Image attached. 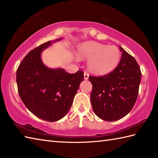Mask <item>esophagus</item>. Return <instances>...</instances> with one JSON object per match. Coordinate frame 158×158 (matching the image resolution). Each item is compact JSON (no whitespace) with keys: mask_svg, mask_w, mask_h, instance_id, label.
Instances as JSON below:
<instances>
[{"mask_svg":"<svg viewBox=\"0 0 158 158\" xmlns=\"http://www.w3.org/2000/svg\"><path fill=\"white\" fill-rule=\"evenodd\" d=\"M88 78H89V75H88V73H86V72H85V73H84V79H85V80H87V79H88Z\"/></svg>","mask_w":158,"mask_h":158,"instance_id":"34e87169","label":"esophagus"}]
</instances>
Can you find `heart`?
<instances>
[{
    "label": "heart",
    "mask_w": 158,
    "mask_h": 158,
    "mask_svg": "<svg viewBox=\"0 0 158 158\" xmlns=\"http://www.w3.org/2000/svg\"><path fill=\"white\" fill-rule=\"evenodd\" d=\"M77 53L79 58L88 60L89 70L98 75L113 71L121 59V52L117 47L95 41L82 43L77 48Z\"/></svg>",
    "instance_id": "obj_1"
}]
</instances>
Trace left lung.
Listing matches in <instances>:
<instances>
[{"mask_svg": "<svg viewBox=\"0 0 158 158\" xmlns=\"http://www.w3.org/2000/svg\"><path fill=\"white\" fill-rule=\"evenodd\" d=\"M122 58L111 73L102 77H89L92 84L90 100L99 118L114 122L130 113L139 94L141 72L135 58L119 46Z\"/></svg>", "mask_w": 158, "mask_h": 158, "instance_id": "1", "label": "left lung"}]
</instances>
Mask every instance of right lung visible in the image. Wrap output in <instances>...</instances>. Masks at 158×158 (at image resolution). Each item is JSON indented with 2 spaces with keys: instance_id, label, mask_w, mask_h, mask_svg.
<instances>
[{
  "instance_id": "add662e5",
  "label": "right lung",
  "mask_w": 158,
  "mask_h": 158,
  "mask_svg": "<svg viewBox=\"0 0 158 158\" xmlns=\"http://www.w3.org/2000/svg\"><path fill=\"white\" fill-rule=\"evenodd\" d=\"M48 41L30 52L20 63L16 73L18 93L30 111L39 118L56 122L69 112L83 73L69 74L63 69H50L41 60V53L52 43Z\"/></svg>"
}]
</instances>
